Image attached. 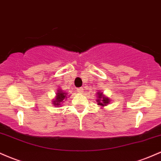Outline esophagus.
Returning <instances> with one entry per match:
<instances>
[{
	"instance_id": "1",
	"label": "esophagus",
	"mask_w": 161,
	"mask_h": 161,
	"mask_svg": "<svg viewBox=\"0 0 161 161\" xmlns=\"http://www.w3.org/2000/svg\"><path fill=\"white\" fill-rule=\"evenodd\" d=\"M83 90H83V89H82V88H81V87H80V88H78V89H77V92H78V93H82Z\"/></svg>"
}]
</instances>
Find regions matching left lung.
<instances>
[{"label": "left lung", "mask_w": 161, "mask_h": 161, "mask_svg": "<svg viewBox=\"0 0 161 161\" xmlns=\"http://www.w3.org/2000/svg\"><path fill=\"white\" fill-rule=\"evenodd\" d=\"M98 95H99V97H97V98H98V100H97V103H98V105L105 106L109 103V100L107 98V97H105L104 96H103V94L101 93H98Z\"/></svg>", "instance_id": "8db88e82"}]
</instances>
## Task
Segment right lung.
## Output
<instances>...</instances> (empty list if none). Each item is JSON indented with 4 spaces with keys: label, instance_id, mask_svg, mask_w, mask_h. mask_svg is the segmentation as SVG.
<instances>
[{
    "label": "right lung",
    "instance_id": "1",
    "mask_svg": "<svg viewBox=\"0 0 161 161\" xmlns=\"http://www.w3.org/2000/svg\"><path fill=\"white\" fill-rule=\"evenodd\" d=\"M66 93H63L62 91H58V93H57L56 99L53 101V105H55V106H59L61 104V103L62 102L63 100L65 98Z\"/></svg>",
    "mask_w": 161,
    "mask_h": 161
}]
</instances>
